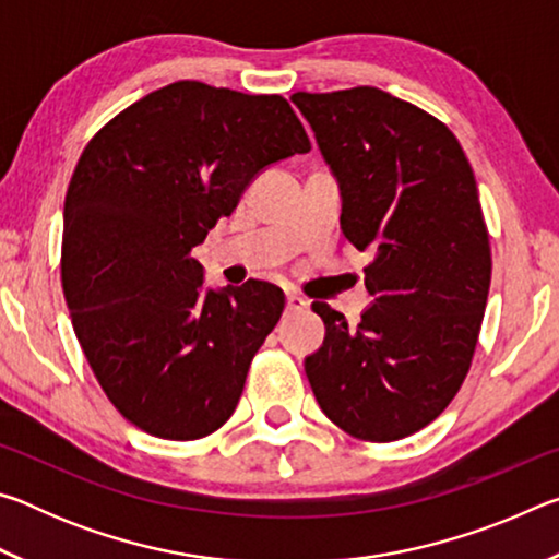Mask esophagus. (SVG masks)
Masks as SVG:
<instances>
[{"label": "esophagus", "mask_w": 559, "mask_h": 559, "mask_svg": "<svg viewBox=\"0 0 559 559\" xmlns=\"http://www.w3.org/2000/svg\"><path fill=\"white\" fill-rule=\"evenodd\" d=\"M306 306H308V300L302 298V296H298L296 290H288L286 293V308L288 310H302Z\"/></svg>", "instance_id": "34e87169"}]
</instances>
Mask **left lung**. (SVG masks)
<instances>
[{"mask_svg": "<svg viewBox=\"0 0 559 559\" xmlns=\"http://www.w3.org/2000/svg\"><path fill=\"white\" fill-rule=\"evenodd\" d=\"M343 197L340 226L374 251L357 325L328 302L306 357L320 409L349 437L386 443L447 409L476 353L490 243L468 157L427 110L372 86L293 93Z\"/></svg>", "mask_w": 559, "mask_h": 559, "instance_id": "left-lung-1", "label": "left lung"}]
</instances>
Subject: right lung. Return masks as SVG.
Here are the masks:
<instances>
[{
	"label": "right lung",
	"mask_w": 559,
	"mask_h": 559,
	"mask_svg": "<svg viewBox=\"0 0 559 559\" xmlns=\"http://www.w3.org/2000/svg\"><path fill=\"white\" fill-rule=\"evenodd\" d=\"M310 140L283 96L177 81L106 122L63 204L61 283L93 374L130 424L210 437L234 414L283 290H204L189 257L263 167Z\"/></svg>",
	"instance_id": "obj_1"
}]
</instances>
